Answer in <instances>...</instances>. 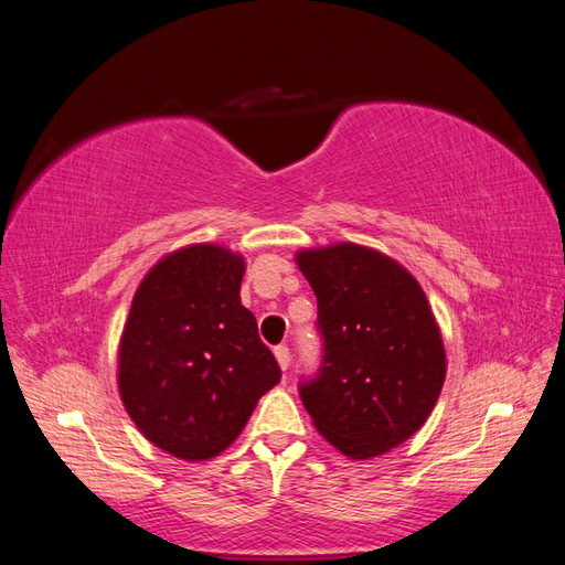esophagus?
<instances>
[{"label": "esophagus", "mask_w": 565, "mask_h": 565, "mask_svg": "<svg viewBox=\"0 0 565 565\" xmlns=\"http://www.w3.org/2000/svg\"><path fill=\"white\" fill-rule=\"evenodd\" d=\"M276 361H278V365H280L282 370L289 367V361H292V353H289V349H287L285 344L276 347Z\"/></svg>", "instance_id": "34e87169"}]
</instances>
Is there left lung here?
<instances>
[{"label": "left lung", "instance_id": "left-lung-1", "mask_svg": "<svg viewBox=\"0 0 565 565\" xmlns=\"http://www.w3.org/2000/svg\"><path fill=\"white\" fill-rule=\"evenodd\" d=\"M318 299V372L299 382L316 429L351 459L401 446L431 415L446 351L419 282L388 256L334 245L297 256Z\"/></svg>", "mask_w": 565, "mask_h": 565}]
</instances>
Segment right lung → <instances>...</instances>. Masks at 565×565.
I'll list each match as a JSON object with an SVG mask.
<instances>
[{"instance_id": "1", "label": "right lung", "mask_w": 565, "mask_h": 565, "mask_svg": "<svg viewBox=\"0 0 565 565\" xmlns=\"http://www.w3.org/2000/svg\"><path fill=\"white\" fill-rule=\"evenodd\" d=\"M243 256L179 249L136 289L119 341V396L141 434L174 457H216L241 436L268 388L276 355L241 303Z\"/></svg>"}]
</instances>
